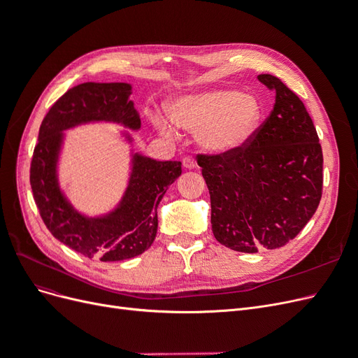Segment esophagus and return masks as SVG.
<instances>
[{
  "label": "esophagus",
  "mask_w": 358,
  "mask_h": 358,
  "mask_svg": "<svg viewBox=\"0 0 358 358\" xmlns=\"http://www.w3.org/2000/svg\"><path fill=\"white\" fill-rule=\"evenodd\" d=\"M182 164H183V167H185V169H194V167H196V161H194L191 157H185V158H183L182 159Z\"/></svg>",
  "instance_id": "esophagus-1"
}]
</instances>
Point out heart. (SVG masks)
<instances>
[{
  "instance_id": "b5f03b06",
  "label": "heart",
  "mask_w": 358,
  "mask_h": 358,
  "mask_svg": "<svg viewBox=\"0 0 358 358\" xmlns=\"http://www.w3.org/2000/svg\"><path fill=\"white\" fill-rule=\"evenodd\" d=\"M169 113L176 125L197 133L204 150L224 155L251 140L262 119V106L251 94L215 88L178 96L169 104ZM152 121L161 133L175 134L164 116L155 115Z\"/></svg>"
}]
</instances>
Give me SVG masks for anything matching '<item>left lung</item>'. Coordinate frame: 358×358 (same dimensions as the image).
<instances>
[{
    "mask_svg": "<svg viewBox=\"0 0 358 358\" xmlns=\"http://www.w3.org/2000/svg\"><path fill=\"white\" fill-rule=\"evenodd\" d=\"M258 80L276 100L251 140L230 154L197 155L215 239L246 254L294 239L322 194V149L305 104L275 76Z\"/></svg>",
    "mask_w": 358,
    "mask_h": 358,
    "instance_id": "left-lung-1",
    "label": "left lung"
}]
</instances>
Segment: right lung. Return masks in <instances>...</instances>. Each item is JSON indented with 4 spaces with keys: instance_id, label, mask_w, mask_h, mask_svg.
I'll return each instance as SVG.
<instances>
[{
    "instance_id": "1",
    "label": "right lung",
    "mask_w": 358,
    "mask_h": 358,
    "mask_svg": "<svg viewBox=\"0 0 358 358\" xmlns=\"http://www.w3.org/2000/svg\"><path fill=\"white\" fill-rule=\"evenodd\" d=\"M129 95L131 85L119 82H86L69 90L43 119L31 159L32 196L48 230L73 251L101 262L133 258L152 245L158 229V204L182 175L180 161H157L134 154L127 191L110 213L86 218L64 197L57 178L62 131L94 121L138 129L142 122Z\"/></svg>"
}]
</instances>
